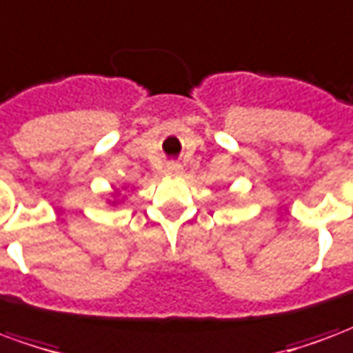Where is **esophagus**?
<instances>
[{
    "mask_svg": "<svg viewBox=\"0 0 353 353\" xmlns=\"http://www.w3.org/2000/svg\"><path fill=\"white\" fill-rule=\"evenodd\" d=\"M166 172H168V174H177V172H179V164H176V162H170L168 166H166Z\"/></svg>",
    "mask_w": 353,
    "mask_h": 353,
    "instance_id": "esophagus-1",
    "label": "esophagus"
}]
</instances>
